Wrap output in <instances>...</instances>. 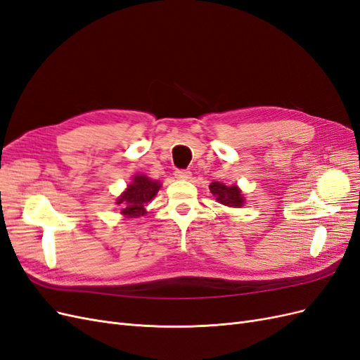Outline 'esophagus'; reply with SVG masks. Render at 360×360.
<instances>
[{"instance_id": "obj_1", "label": "esophagus", "mask_w": 360, "mask_h": 360, "mask_svg": "<svg viewBox=\"0 0 360 360\" xmlns=\"http://www.w3.org/2000/svg\"><path fill=\"white\" fill-rule=\"evenodd\" d=\"M175 176L181 181H187L191 178V172L190 170H185V169H179L175 172Z\"/></svg>"}]
</instances>
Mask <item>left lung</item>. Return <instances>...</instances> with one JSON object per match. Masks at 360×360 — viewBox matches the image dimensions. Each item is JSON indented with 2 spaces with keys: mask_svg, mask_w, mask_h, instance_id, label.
Instances as JSON below:
<instances>
[{
  "mask_svg": "<svg viewBox=\"0 0 360 360\" xmlns=\"http://www.w3.org/2000/svg\"><path fill=\"white\" fill-rule=\"evenodd\" d=\"M210 190L217 197V200L226 206L240 207L243 205V197L236 185L227 187V185H224L221 182H212L210 185Z\"/></svg>",
  "mask_w": 360,
  "mask_h": 360,
  "instance_id": "8db88e82",
  "label": "left lung"
}]
</instances>
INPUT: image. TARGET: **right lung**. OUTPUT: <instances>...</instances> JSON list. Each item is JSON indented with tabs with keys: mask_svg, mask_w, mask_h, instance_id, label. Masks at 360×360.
<instances>
[{
	"mask_svg": "<svg viewBox=\"0 0 360 360\" xmlns=\"http://www.w3.org/2000/svg\"><path fill=\"white\" fill-rule=\"evenodd\" d=\"M161 185L157 181H150L145 175L134 176L129 188L117 200V205L121 206V214L130 218L143 215L146 203L154 199Z\"/></svg>",
	"mask_w": 360,
	"mask_h": 360,
	"instance_id": "right-lung-1",
	"label": "right lung"
}]
</instances>
